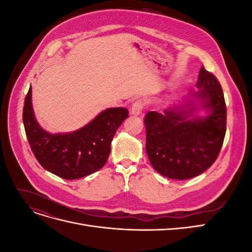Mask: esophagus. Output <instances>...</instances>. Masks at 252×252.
Returning <instances> with one entry per match:
<instances>
[{"instance_id":"1","label":"esophagus","mask_w":252,"mask_h":252,"mask_svg":"<svg viewBox=\"0 0 252 252\" xmlns=\"http://www.w3.org/2000/svg\"><path fill=\"white\" fill-rule=\"evenodd\" d=\"M143 108H144V102L141 100H138L132 104L130 112L132 116H140V114L142 113Z\"/></svg>"}]
</instances>
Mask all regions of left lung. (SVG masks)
<instances>
[{"label": "left lung", "instance_id": "1", "mask_svg": "<svg viewBox=\"0 0 252 252\" xmlns=\"http://www.w3.org/2000/svg\"><path fill=\"white\" fill-rule=\"evenodd\" d=\"M196 88L163 113L150 111L145 117L150 164L168 179L187 180L203 173L222 148L226 133L223 89L204 66Z\"/></svg>", "mask_w": 252, "mask_h": 252}]
</instances>
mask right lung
I'll return each instance as SVG.
<instances>
[{
  "label": "right lung",
  "mask_w": 252,
  "mask_h": 252,
  "mask_svg": "<svg viewBox=\"0 0 252 252\" xmlns=\"http://www.w3.org/2000/svg\"><path fill=\"white\" fill-rule=\"evenodd\" d=\"M32 90L30 86L25 97L23 123L30 147L43 168L65 180L84 178L101 169L110 155L114 134L128 118V110L107 108L77 130L51 133L35 119Z\"/></svg>",
  "instance_id": "obj_1"
}]
</instances>
